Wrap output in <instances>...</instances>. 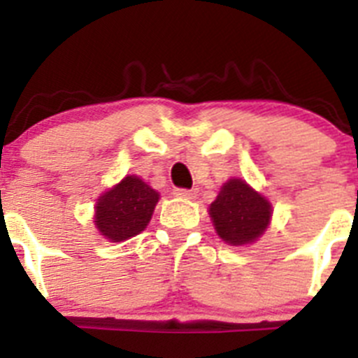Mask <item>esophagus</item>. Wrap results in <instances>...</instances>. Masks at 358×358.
I'll list each match as a JSON object with an SVG mask.
<instances>
[{"label":"esophagus","instance_id":"34e87169","mask_svg":"<svg viewBox=\"0 0 358 358\" xmlns=\"http://www.w3.org/2000/svg\"><path fill=\"white\" fill-rule=\"evenodd\" d=\"M173 195H176V197H182V199H194L195 197V189L176 188V189H173Z\"/></svg>","mask_w":358,"mask_h":358}]
</instances>
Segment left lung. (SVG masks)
I'll list each match as a JSON object with an SVG mask.
<instances>
[{
    "label": "left lung",
    "mask_w": 358,
    "mask_h": 358,
    "mask_svg": "<svg viewBox=\"0 0 358 358\" xmlns=\"http://www.w3.org/2000/svg\"><path fill=\"white\" fill-rule=\"evenodd\" d=\"M210 215L224 242L242 245L264 233L271 220V204L248 182L231 179L210 206Z\"/></svg>",
    "instance_id": "left-lung-1"
}]
</instances>
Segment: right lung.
Here are the masks:
<instances>
[{"label": "right lung", "instance_id": "right-lung-1", "mask_svg": "<svg viewBox=\"0 0 358 358\" xmlns=\"http://www.w3.org/2000/svg\"><path fill=\"white\" fill-rule=\"evenodd\" d=\"M157 199L156 189L140 177L127 176L98 199L94 224L110 242L127 240L147 227Z\"/></svg>", "mask_w": 358, "mask_h": 358}]
</instances>
